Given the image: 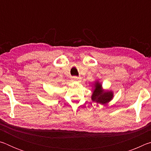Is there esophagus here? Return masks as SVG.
I'll use <instances>...</instances> for the list:
<instances>
[{"mask_svg":"<svg viewBox=\"0 0 151 151\" xmlns=\"http://www.w3.org/2000/svg\"><path fill=\"white\" fill-rule=\"evenodd\" d=\"M73 80L76 81H80L81 80V78L80 77H78V76H73Z\"/></svg>","mask_w":151,"mask_h":151,"instance_id":"34e87169","label":"esophagus"}]
</instances>
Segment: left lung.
<instances>
[{
	"label": "left lung",
	"instance_id": "obj_1",
	"mask_svg": "<svg viewBox=\"0 0 151 151\" xmlns=\"http://www.w3.org/2000/svg\"><path fill=\"white\" fill-rule=\"evenodd\" d=\"M113 97V94L111 91L104 92L102 90L101 84L96 83L94 85V90L92 95V101L97 103L106 104L111 100Z\"/></svg>",
	"mask_w": 151,
	"mask_h": 151
}]
</instances>
